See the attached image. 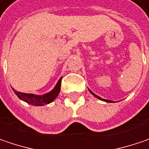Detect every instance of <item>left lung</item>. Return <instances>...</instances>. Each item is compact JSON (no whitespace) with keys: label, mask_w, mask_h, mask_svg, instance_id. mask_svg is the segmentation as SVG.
<instances>
[{"label":"left lung","mask_w":149,"mask_h":149,"mask_svg":"<svg viewBox=\"0 0 149 149\" xmlns=\"http://www.w3.org/2000/svg\"><path fill=\"white\" fill-rule=\"evenodd\" d=\"M89 91H90V92H91V93L92 94V95H94V96H95V97H96V98H98V99H100V100H103V101H106V102H111V103L112 102L111 100H106V99H103V98H101V97H100V96H98V95H95V94H94L93 92H92V91H91L90 90V89H89Z\"/></svg>","instance_id":"8db88e82"}]
</instances>
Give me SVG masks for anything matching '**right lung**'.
<instances>
[{
  "label": "right lung",
  "instance_id": "obj_1",
  "mask_svg": "<svg viewBox=\"0 0 149 149\" xmlns=\"http://www.w3.org/2000/svg\"><path fill=\"white\" fill-rule=\"evenodd\" d=\"M61 79L62 77L58 79V83L56 84L55 87L49 93L42 95H33V94H27L22 93V92H19L13 89L15 94L17 95L19 99L22 100L26 103L30 104V105H33V106H44L51 103L52 101H54V99L58 96V95L59 94L60 91V86H61Z\"/></svg>",
  "mask_w": 149,
  "mask_h": 149
}]
</instances>
